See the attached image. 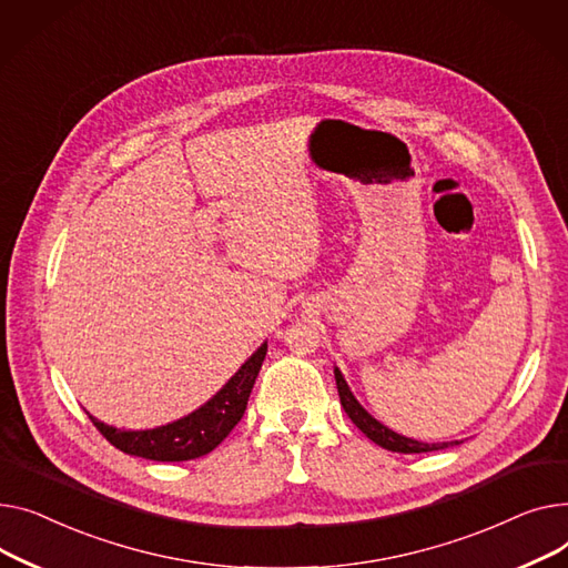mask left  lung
Wrapping results in <instances>:
<instances>
[{"instance_id": "1", "label": "left lung", "mask_w": 568, "mask_h": 568, "mask_svg": "<svg viewBox=\"0 0 568 568\" xmlns=\"http://www.w3.org/2000/svg\"><path fill=\"white\" fill-rule=\"evenodd\" d=\"M335 381H337V389H339V398H342V406L346 410V415L351 417V422L364 433L366 438L374 440L376 445H381L383 449H389V452H396V454H424V452H438V449H445L449 445H458L456 443H419V440H413V438H406L402 436V433H396L392 428H387L385 424H381L376 417H372L369 413H366L357 398L353 396L348 383L344 381L342 372L335 366Z\"/></svg>"}]
</instances>
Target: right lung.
<instances>
[{"instance_id": "add662e5", "label": "right lung", "mask_w": 568, "mask_h": 568, "mask_svg": "<svg viewBox=\"0 0 568 568\" xmlns=\"http://www.w3.org/2000/svg\"><path fill=\"white\" fill-rule=\"evenodd\" d=\"M268 342H263L229 383L187 417L149 430H123L91 417L93 426L123 454L149 460H192L213 452L233 430L247 408V398L258 376Z\"/></svg>"}]
</instances>
